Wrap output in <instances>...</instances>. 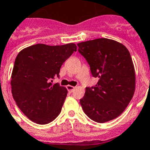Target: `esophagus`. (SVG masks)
<instances>
[{
  "instance_id": "esophagus-1",
  "label": "esophagus",
  "mask_w": 150,
  "mask_h": 150,
  "mask_svg": "<svg viewBox=\"0 0 150 150\" xmlns=\"http://www.w3.org/2000/svg\"><path fill=\"white\" fill-rule=\"evenodd\" d=\"M67 90H68V92H70V93H72L73 91L75 89V87L74 86H67Z\"/></svg>"
}]
</instances>
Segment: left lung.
Masks as SVG:
<instances>
[{
  "mask_svg": "<svg viewBox=\"0 0 150 150\" xmlns=\"http://www.w3.org/2000/svg\"><path fill=\"white\" fill-rule=\"evenodd\" d=\"M79 52L98 81L86 88L80 100L84 113L93 121L105 123L121 115L135 91L136 77L132 58L124 45L102 38L77 44Z\"/></svg>",
  "mask_w": 150,
  "mask_h": 150,
  "instance_id": "obj_1",
  "label": "left lung"
}]
</instances>
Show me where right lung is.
Listing matches in <instances>:
<instances>
[{"instance_id": "right-lung-1", "label": "right lung", "mask_w": 150, "mask_h": 150, "mask_svg": "<svg viewBox=\"0 0 150 150\" xmlns=\"http://www.w3.org/2000/svg\"><path fill=\"white\" fill-rule=\"evenodd\" d=\"M74 52V43L63 45L36 44L24 48L15 60L11 89L22 112L33 122L46 125L61 112L67 89L51 82L59 77L60 69Z\"/></svg>"}]
</instances>
